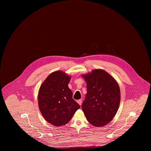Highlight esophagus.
I'll list each match as a JSON object with an SVG mask.
<instances>
[{
    "label": "esophagus",
    "instance_id": "1",
    "mask_svg": "<svg viewBox=\"0 0 151 151\" xmlns=\"http://www.w3.org/2000/svg\"><path fill=\"white\" fill-rule=\"evenodd\" d=\"M77 102H78V103L79 104L80 106L81 105V104H82V101H81V100H78Z\"/></svg>",
    "mask_w": 151,
    "mask_h": 151
}]
</instances>
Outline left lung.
I'll return each instance as SVG.
<instances>
[{
    "label": "left lung",
    "mask_w": 151,
    "mask_h": 151,
    "mask_svg": "<svg viewBox=\"0 0 151 151\" xmlns=\"http://www.w3.org/2000/svg\"><path fill=\"white\" fill-rule=\"evenodd\" d=\"M86 83L87 93L82 104L86 119L96 127L107 124L114 117L121 100L117 82L108 72L94 70L83 75Z\"/></svg>",
    "instance_id": "left-lung-1"
}]
</instances>
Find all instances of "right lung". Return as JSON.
Returning <instances> with one entry per match:
<instances>
[{
    "label": "right lung",
    "mask_w": 151,
    "mask_h": 151,
    "mask_svg": "<svg viewBox=\"0 0 151 151\" xmlns=\"http://www.w3.org/2000/svg\"><path fill=\"white\" fill-rule=\"evenodd\" d=\"M70 77L62 71L50 74L40 86L38 101L40 110L47 122L61 126L69 122L80 108L72 99L68 84Z\"/></svg>",
    "instance_id": "right-lung-1"
}]
</instances>
